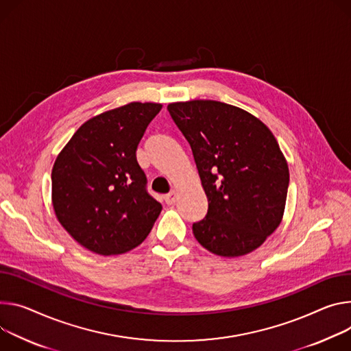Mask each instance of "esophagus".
I'll return each mask as SVG.
<instances>
[{"mask_svg":"<svg viewBox=\"0 0 351 351\" xmlns=\"http://www.w3.org/2000/svg\"><path fill=\"white\" fill-rule=\"evenodd\" d=\"M176 199H178V195H176L175 190H172V192H169V193L165 196V203H167V204H173V203L176 202Z\"/></svg>","mask_w":351,"mask_h":351,"instance_id":"34e87169","label":"esophagus"}]
</instances>
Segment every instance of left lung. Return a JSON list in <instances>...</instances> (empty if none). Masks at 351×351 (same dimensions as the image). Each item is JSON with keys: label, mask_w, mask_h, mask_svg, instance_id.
Returning <instances> with one entry per match:
<instances>
[{"label": "left lung", "mask_w": 351, "mask_h": 351, "mask_svg": "<svg viewBox=\"0 0 351 351\" xmlns=\"http://www.w3.org/2000/svg\"><path fill=\"white\" fill-rule=\"evenodd\" d=\"M192 148L208 200L195 238L218 256H242L280 226L290 173L278 143L250 113L217 101L168 105Z\"/></svg>", "instance_id": "1"}]
</instances>
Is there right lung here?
<instances>
[{
    "label": "right lung",
    "instance_id": "obj_1",
    "mask_svg": "<svg viewBox=\"0 0 351 351\" xmlns=\"http://www.w3.org/2000/svg\"><path fill=\"white\" fill-rule=\"evenodd\" d=\"M162 105L132 102L84 123L51 171L60 224L90 252L117 254L140 245L162 206L147 190L136 151Z\"/></svg>",
    "mask_w": 351,
    "mask_h": 351
}]
</instances>
